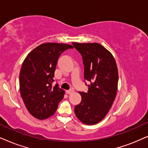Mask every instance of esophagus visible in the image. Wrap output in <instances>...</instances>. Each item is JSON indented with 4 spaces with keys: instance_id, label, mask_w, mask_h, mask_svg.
<instances>
[{
    "instance_id": "esophagus-1",
    "label": "esophagus",
    "mask_w": 148,
    "mask_h": 148,
    "mask_svg": "<svg viewBox=\"0 0 148 148\" xmlns=\"http://www.w3.org/2000/svg\"><path fill=\"white\" fill-rule=\"evenodd\" d=\"M66 94H68V95L72 94V92H74V90H66Z\"/></svg>"
}]
</instances>
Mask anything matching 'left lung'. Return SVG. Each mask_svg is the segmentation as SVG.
Returning a JSON list of instances; mask_svg holds the SVG:
<instances>
[{"label": "left lung", "instance_id": "8db88e82", "mask_svg": "<svg viewBox=\"0 0 148 148\" xmlns=\"http://www.w3.org/2000/svg\"><path fill=\"white\" fill-rule=\"evenodd\" d=\"M82 55L84 78L90 82L88 92H79L80 103L74 113L82 123L95 125L103 120L111 108L118 89L119 72L115 59L108 49L97 42H72Z\"/></svg>", "mask_w": 148, "mask_h": 148}]
</instances>
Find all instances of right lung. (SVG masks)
I'll return each mask as SVG.
<instances>
[{"instance_id":"1","label":"right lung","mask_w":148,"mask_h":148,"mask_svg":"<svg viewBox=\"0 0 148 148\" xmlns=\"http://www.w3.org/2000/svg\"><path fill=\"white\" fill-rule=\"evenodd\" d=\"M71 45L43 43L33 49L23 61L19 74V90L28 112L34 118L44 120L56 113L65 91L58 84L53 86L59 57L72 49Z\"/></svg>"}]
</instances>
